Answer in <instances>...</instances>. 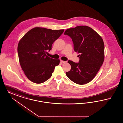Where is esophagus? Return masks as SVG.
I'll return each mask as SVG.
<instances>
[{"label": "esophagus", "instance_id": "obj_1", "mask_svg": "<svg viewBox=\"0 0 123 123\" xmlns=\"http://www.w3.org/2000/svg\"><path fill=\"white\" fill-rule=\"evenodd\" d=\"M60 62H62V63H66V62H67L64 61L62 60H60Z\"/></svg>", "mask_w": 123, "mask_h": 123}]
</instances>
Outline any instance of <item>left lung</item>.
Masks as SVG:
<instances>
[{
	"label": "left lung",
	"instance_id": "obj_1",
	"mask_svg": "<svg viewBox=\"0 0 123 123\" xmlns=\"http://www.w3.org/2000/svg\"><path fill=\"white\" fill-rule=\"evenodd\" d=\"M64 35L72 38L74 50L79 54L78 56L80 58L78 63L68 61L71 68L66 72V75L75 83H88L95 77L103 63V40L95 31L87 26L67 29Z\"/></svg>",
	"mask_w": 123,
	"mask_h": 123
}]
</instances>
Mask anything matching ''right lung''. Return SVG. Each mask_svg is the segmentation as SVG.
Masks as SVG:
<instances>
[{
  "label": "right lung",
  "instance_id": "obj_1",
  "mask_svg": "<svg viewBox=\"0 0 123 123\" xmlns=\"http://www.w3.org/2000/svg\"><path fill=\"white\" fill-rule=\"evenodd\" d=\"M64 31L35 27L20 40L18 46L20 64L26 77L33 82L40 84L46 81L59 64L60 60L51 58L46 53Z\"/></svg>",
  "mask_w": 123,
  "mask_h": 123
}]
</instances>
